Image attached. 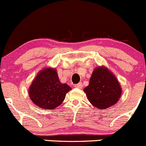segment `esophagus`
<instances>
[{
	"mask_svg": "<svg viewBox=\"0 0 146 146\" xmlns=\"http://www.w3.org/2000/svg\"><path fill=\"white\" fill-rule=\"evenodd\" d=\"M74 86L76 88H79V89H82V86H83V85H82V82H79V83L76 84L74 85Z\"/></svg>",
	"mask_w": 146,
	"mask_h": 146,
	"instance_id": "1",
	"label": "esophagus"
}]
</instances>
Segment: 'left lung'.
<instances>
[{
  "instance_id": "1",
  "label": "left lung",
  "mask_w": 146,
  "mask_h": 146,
  "mask_svg": "<svg viewBox=\"0 0 146 146\" xmlns=\"http://www.w3.org/2000/svg\"><path fill=\"white\" fill-rule=\"evenodd\" d=\"M84 92L92 105L105 109L114 105L121 95V88L116 76L104 67L94 70Z\"/></svg>"
}]
</instances>
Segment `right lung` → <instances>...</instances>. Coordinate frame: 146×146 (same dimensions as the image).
<instances>
[{"mask_svg": "<svg viewBox=\"0 0 146 146\" xmlns=\"http://www.w3.org/2000/svg\"><path fill=\"white\" fill-rule=\"evenodd\" d=\"M71 90L67 84L60 82L54 69L47 68L38 73L29 89V96L35 104L44 109H54Z\"/></svg>", "mask_w": 146, "mask_h": 146, "instance_id": "right-lung-1", "label": "right lung"}]
</instances>
